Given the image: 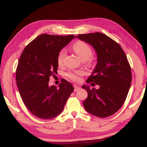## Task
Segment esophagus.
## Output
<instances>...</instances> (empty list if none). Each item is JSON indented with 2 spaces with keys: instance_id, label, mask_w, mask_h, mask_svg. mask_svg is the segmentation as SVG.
I'll return each mask as SVG.
<instances>
[{
  "instance_id": "1",
  "label": "esophagus",
  "mask_w": 147,
  "mask_h": 147,
  "mask_svg": "<svg viewBox=\"0 0 147 147\" xmlns=\"http://www.w3.org/2000/svg\"><path fill=\"white\" fill-rule=\"evenodd\" d=\"M74 91H78L79 89H80V87L76 85H74Z\"/></svg>"
}]
</instances>
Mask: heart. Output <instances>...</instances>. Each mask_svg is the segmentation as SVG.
I'll list each match as a JSON object with an SVG mask.
<instances>
[{"mask_svg":"<svg viewBox=\"0 0 147 147\" xmlns=\"http://www.w3.org/2000/svg\"><path fill=\"white\" fill-rule=\"evenodd\" d=\"M73 49L77 54V56L79 57V58L82 60H88L93 54V51H92L91 47L85 42L82 41L76 42L73 45ZM65 55L66 52L65 50H61V51H59L58 55V58H57L58 63L59 65H61L63 64ZM82 75V73L81 71H76L74 72V73L71 72V73H69L67 74V76L69 79L74 82L80 80Z\"/></svg>","mask_w":147,"mask_h":147,"instance_id":"1","label":"heart"}]
</instances>
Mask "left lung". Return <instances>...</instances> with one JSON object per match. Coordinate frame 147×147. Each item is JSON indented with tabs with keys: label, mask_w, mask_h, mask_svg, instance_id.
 Returning <instances> with one entry per match:
<instances>
[{
	"label": "left lung",
	"mask_w": 147,
	"mask_h": 147,
	"mask_svg": "<svg viewBox=\"0 0 147 147\" xmlns=\"http://www.w3.org/2000/svg\"><path fill=\"white\" fill-rule=\"evenodd\" d=\"M76 38L91 45L97 55V63L86 82H94L99 88L82 86L88 94L84 107L94 116L108 117L121 108L128 95L131 82L128 59L121 47L105 34L95 32Z\"/></svg>",
	"instance_id": "8db88e82"
}]
</instances>
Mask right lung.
Segmentation results:
<instances>
[{
  "label": "right lung",
  "mask_w": 147,
  "mask_h": 147,
  "mask_svg": "<svg viewBox=\"0 0 147 147\" xmlns=\"http://www.w3.org/2000/svg\"><path fill=\"white\" fill-rule=\"evenodd\" d=\"M73 39V35L41 34L22 53L16 70V82L24 105L37 117L51 119L61 113L74 91L72 84L63 79L49 86L50 76L56 74L59 51Z\"/></svg>",
  "instance_id": "add662e5"
}]
</instances>
